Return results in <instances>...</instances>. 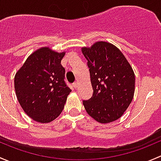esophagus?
<instances>
[{
	"instance_id": "1",
	"label": "esophagus",
	"mask_w": 161,
	"mask_h": 161,
	"mask_svg": "<svg viewBox=\"0 0 161 161\" xmlns=\"http://www.w3.org/2000/svg\"><path fill=\"white\" fill-rule=\"evenodd\" d=\"M78 84H79V83L77 82V81H76V82H74V84H73V86H74V88H75V89H77V87H78Z\"/></svg>"
}]
</instances>
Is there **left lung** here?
Here are the masks:
<instances>
[{"instance_id": "1", "label": "left lung", "mask_w": 161, "mask_h": 161, "mask_svg": "<svg viewBox=\"0 0 161 161\" xmlns=\"http://www.w3.org/2000/svg\"><path fill=\"white\" fill-rule=\"evenodd\" d=\"M87 60L93 95L84 101L86 112L100 123L117 120L125 112L135 92V74L122 52L113 44L100 41L82 47Z\"/></svg>"}]
</instances>
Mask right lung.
<instances>
[{
  "label": "right lung",
  "instance_id": "obj_1",
  "mask_svg": "<svg viewBox=\"0 0 161 161\" xmlns=\"http://www.w3.org/2000/svg\"><path fill=\"white\" fill-rule=\"evenodd\" d=\"M66 52L49 47L33 52L14 76V89L20 105L31 119L48 123L60 115L71 90L64 82L61 60Z\"/></svg>",
  "mask_w": 161,
  "mask_h": 161
}]
</instances>
